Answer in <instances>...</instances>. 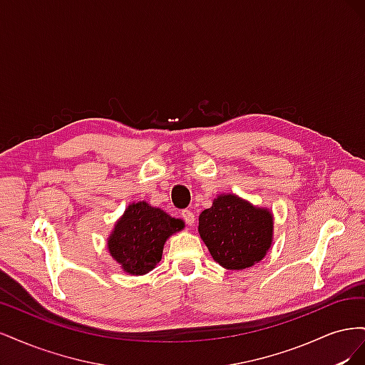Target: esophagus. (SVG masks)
<instances>
[{
	"label": "esophagus",
	"instance_id": "34e87169",
	"mask_svg": "<svg viewBox=\"0 0 365 365\" xmlns=\"http://www.w3.org/2000/svg\"><path fill=\"white\" fill-rule=\"evenodd\" d=\"M181 216L184 217V220L189 225H193L195 224V215H193V212H190V210H182L181 212Z\"/></svg>",
	"mask_w": 365,
	"mask_h": 365
}]
</instances>
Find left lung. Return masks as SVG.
Wrapping results in <instances>:
<instances>
[{"mask_svg":"<svg viewBox=\"0 0 365 365\" xmlns=\"http://www.w3.org/2000/svg\"><path fill=\"white\" fill-rule=\"evenodd\" d=\"M197 231L220 267L247 269L262 262L272 245L274 215L236 193H222L200 215Z\"/></svg>","mask_w":365,"mask_h":365,"instance_id":"8db88e82","label":"left lung"}]
</instances>
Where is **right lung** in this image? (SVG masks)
<instances>
[{"label":"right lung","mask_w":365,"mask_h":365,"mask_svg":"<svg viewBox=\"0 0 365 365\" xmlns=\"http://www.w3.org/2000/svg\"><path fill=\"white\" fill-rule=\"evenodd\" d=\"M184 227L182 219L146 201L132 202L114 224L106 248L126 274L143 275L161 260L165 240Z\"/></svg>","instance_id":"add662e5"}]
</instances>
